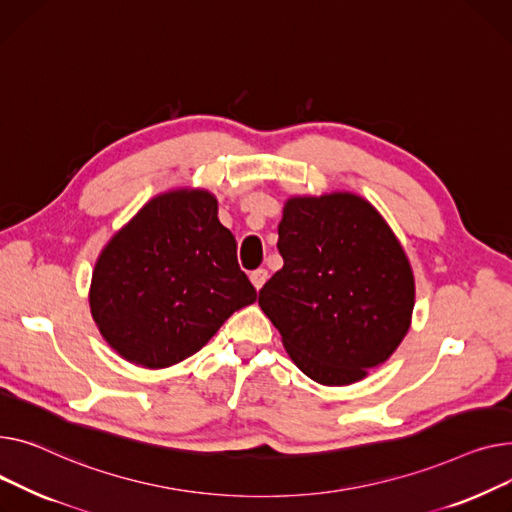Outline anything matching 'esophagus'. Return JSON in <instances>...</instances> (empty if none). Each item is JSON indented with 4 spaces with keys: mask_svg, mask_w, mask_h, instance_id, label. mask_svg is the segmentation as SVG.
<instances>
[{
    "mask_svg": "<svg viewBox=\"0 0 512 512\" xmlns=\"http://www.w3.org/2000/svg\"><path fill=\"white\" fill-rule=\"evenodd\" d=\"M266 279H268V270H266V268H258V270H252V273H250V281H252V285L256 287V291L262 289V285L266 283Z\"/></svg>",
    "mask_w": 512,
    "mask_h": 512,
    "instance_id": "34e87169",
    "label": "esophagus"
}]
</instances>
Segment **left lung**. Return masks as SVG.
Wrapping results in <instances>:
<instances>
[{
	"label": "left lung",
	"instance_id": "8db88e82",
	"mask_svg": "<svg viewBox=\"0 0 512 512\" xmlns=\"http://www.w3.org/2000/svg\"><path fill=\"white\" fill-rule=\"evenodd\" d=\"M283 268L258 293L293 364L324 386L364 380L411 326L415 279L395 231L353 192L289 196Z\"/></svg>",
	"mask_w": 512,
	"mask_h": 512
}]
</instances>
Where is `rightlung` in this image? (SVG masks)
Here are the masks:
<instances>
[{
  "mask_svg": "<svg viewBox=\"0 0 512 512\" xmlns=\"http://www.w3.org/2000/svg\"><path fill=\"white\" fill-rule=\"evenodd\" d=\"M215 194L175 188L150 198L111 235L90 279V314L126 362L163 370L215 337L256 289L237 264Z\"/></svg>",
  "mask_w": 512,
  "mask_h": 512,
  "instance_id": "obj_1",
  "label": "right lung"
}]
</instances>
